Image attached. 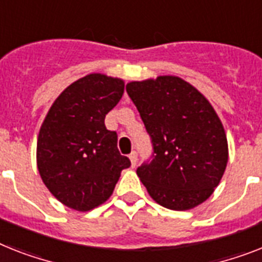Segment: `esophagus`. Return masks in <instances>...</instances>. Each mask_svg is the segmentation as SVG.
Here are the masks:
<instances>
[{
	"label": "esophagus",
	"instance_id": "34e87169",
	"mask_svg": "<svg viewBox=\"0 0 262 262\" xmlns=\"http://www.w3.org/2000/svg\"><path fill=\"white\" fill-rule=\"evenodd\" d=\"M129 161H131V166H133V167H135L136 162H138V154H136L135 151H133V152L129 154Z\"/></svg>",
	"mask_w": 262,
	"mask_h": 262
}]
</instances>
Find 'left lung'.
Returning a JSON list of instances; mask_svg holds the SVG:
<instances>
[{
    "label": "left lung",
    "mask_w": 262,
    "mask_h": 262,
    "mask_svg": "<svg viewBox=\"0 0 262 262\" xmlns=\"http://www.w3.org/2000/svg\"><path fill=\"white\" fill-rule=\"evenodd\" d=\"M126 90L154 147L151 163L136 170L151 198L179 211L205 202L229 159L226 134L210 101L171 75L129 81Z\"/></svg>",
    "instance_id": "obj_1"
}]
</instances>
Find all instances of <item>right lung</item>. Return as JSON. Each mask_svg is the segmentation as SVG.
Listing matches in <instances>:
<instances>
[{"label":"right lung","mask_w":262,"mask_h":262,"mask_svg":"<svg viewBox=\"0 0 262 262\" xmlns=\"http://www.w3.org/2000/svg\"><path fill=\"white\" fill-rule=\"evenodd\" d=\"M124 92V81L90 73L58 95L41 124L37 168L47 189L62 205L90 211L114 193L123 168L118 135L104 119Z\"/></svg>","instance_id":"add662e5"}]
</instances>
